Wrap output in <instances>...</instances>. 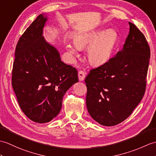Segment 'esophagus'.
<instances>
[{"label": "esophagus", "instance_id": "34e87169", "mask_svg": "<svg viewBox=\"0 0 156 156\" xmlns=\"http://www.w3.org/2000/svg\"><path fill=\"white\" fill-rule=\"evenodd\" d=\"M86 77V73L82 70H80L78 72V79L80 81H83Z\"/></svg>", "mask_w": 156, "mask_h": 156}]
</instances>
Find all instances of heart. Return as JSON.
Segmentation results:
<instances>
[{"label":"heart","instance_id":"b5f03b06","mask_svg":"<svg viewBox=\"0 0 156 156\" xmlns=\"http://www.w3.org/2000/svg\"><path fill=\"white\" fill-rule=\"evenodd\" d=\"M118 40V34L114 29H95L80 32L73 36V44L67 42L66 48L74 55L78 50H86L89 62L94 66H101L109 61L113 54Z\"/></svg>","mask_w":156,"mask_h":156}]
</instances>
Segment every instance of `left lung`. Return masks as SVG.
Masks as SVG:
<instances>
[{
  "instance_id": "obj_1",
  "label": "left lung",
  "mask_w": 156,
  "mask_h": 156,
  "mask_svg": "<svg viewBox=\"0 0 156 156\" xmlns=\"http://www.w3.org/2000/svg\"><path fill=\"white\" fill-rule=\"evenodd\" d=\"M129 25L122 49L106 64L90 70L85 79L87 109L102 126L125 120L146 90L150 49L142 32L132 23Z\"/></svg>"
}]
</instances>
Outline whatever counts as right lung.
I'll return each instance as SVG.
<instances>
[{
	"label": "right lung",
	"instance_id": "right-lung-1",
	"mask_svg": "<svg viewBox=\"0 0 156 156\" xmlns=\"http://www.w3.org/2000/svg\"><path fill=\"white\" fill-rule=\"evenodd\" d=\"M47 16H37L21 36L15 50L12 86L18 102L34 122H49L59 114L63 97L78 82V72L61 61L43 37Z\"/></svg>",
	"mask_w": 156,
	"mask_h": 156
}]
</instances>
